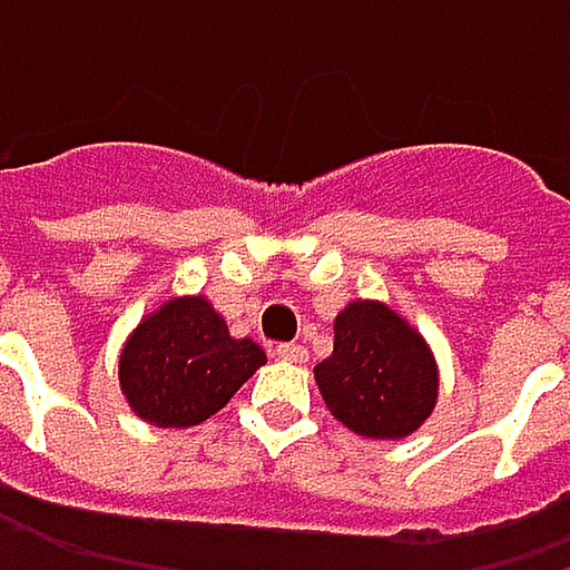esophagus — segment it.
I'll list each match as a JSON object with an SVG mask.
<instances>
[{
    "label": "esophagus",
    "mask_w": 570,
    "mask_h": 570,
    "mask_svg": "<svg viewBox=\"0 0 570 570\" xmlns=\"http://www.w3.org/2000/svg\"><path fill=\"white\" fill-rule=\"evenodd\" d=\"M274 356L277 360H286V363H306V346H299V343H281L277 350H274Z\"/></svg>",
    "instance_id": "34e87169"
}]
</instances>
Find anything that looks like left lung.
<instances>
[{
    "label": "left lung",
    "instance_id": "obj_1",
    "mask_svg": "<svg viewBox=\"0 0 570 570\" xmlns=\"http://www.w3.org/2000/svg\"><path fill=\"white\" fill-rule=\"evenodd\" d=\"M326 409L356 435L405 439L439 396L425 340L390 306L350 303L333 323V356L316 370Z\"/></svg>",
    "mask_w": 570,
    "mask_h": 570
}]
</instances>
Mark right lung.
<instances>
[{
  "instance_id": "add662e5",
  "label": "right lung",
  "mask_w": 570,
  "mask_h": 570,
  "mask_svg": "<svg viewBox=\"0 0 570 570\" xmlns=\"http://www.w3.org/2000/svg\"><path fill=\"white\" fill-rule=\"evenodd\" d=\"M264 363V350L234 340L204 296H180L131 333L118 380L145 422L187 429L224 409Z\"/></svg>"
}]
</instances>
